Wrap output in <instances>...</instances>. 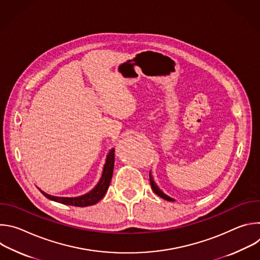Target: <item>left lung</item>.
<instances>
[{"mask_svg": "<svg viewBox=\"0 0 260 260\" xmlns=\"http://www.w3.org/2000/svg\"><path fill=\"white\" fill-rule=\"evenodd\" d=\"M149 176H150V184H151V188H152V190L158 196V197H160L161 199H164V200H167V201H169V202H173L174 200L173 199H171L170 197H168V196H166L158 187H157V185L155 184V182L153 181V178H152V176H151V173L149 174Z\"/></svg>", "mask_w": 260, "mask_h": 260, "instance_id": "8db88e82", "label": "left lung"}]
</instances>
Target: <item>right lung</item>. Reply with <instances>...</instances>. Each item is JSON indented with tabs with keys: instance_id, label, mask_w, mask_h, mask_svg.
Wrapping results in <instances>:
<instances>
[{
	"instance_id": "1",
	"label": "right lung",
	"mask_w": 260,
	"mask_h": 260,
	"mask_svg": "<svg viewBox=\"0 0 260 260\" xmlns=\"http://www.w3.org/2000/svg\"><path fill=\"white\" fill-rule=\"evenodd\" d=\"M114 161H115V149H112L109 152V154L107 156V160H106L100 182L90 192H88L84 196L77 197V198H59V197L49 196V194L43 192L41 189H39V190L47 199L57 202L59 204L75 206V207H88V206L95 205L99 201H101L105 197V194L110 186V182H111V179H112V175H113Z\"/></svg>"
}]
</instances>
